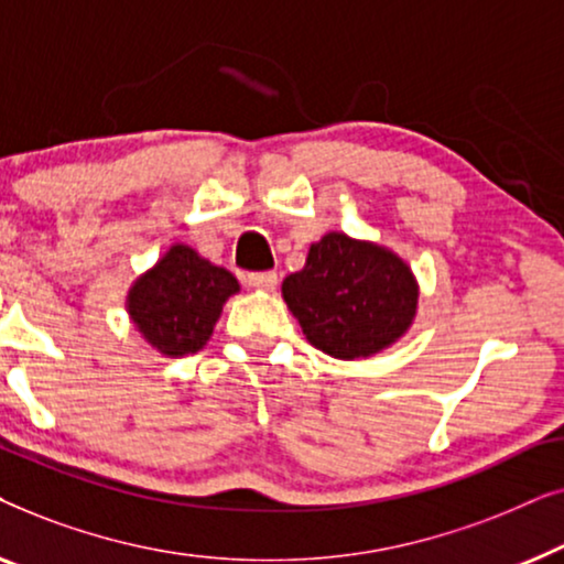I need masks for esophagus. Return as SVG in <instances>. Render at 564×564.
Here are the masks:
<instances>
[{"mask_svg":"<svg viewBox=\"0 0 564 564\" xmlns=\"http://www.w3.org/2000/svg\"><path fill=\"white\" fill-rule=\"evenodd\" d=\"M246 282H249V288L257 292H274L276 274L274 272H253L246 276Z\"/></svg>","mask_w":564,"mask_h":564,"instance_id":"obj_1","label":"esophagus"}]
</instances>
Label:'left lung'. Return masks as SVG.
<instances>
[{
    "label": "left lung",
    "mask_w": 564,
    "mask_h": 564,
    "mask_svg": "<svg viewBox=\"0 0 564 564\" xmlns=\"http://www.w3.org/2000/svg\"><path fill=\"white\" fill-rule=\"evenodd\" d=\"M282 297L315 349L367 359L413 326L419 282L395 251L330 230L311 243L305 267L284 276Z\"/></svg>",
    "instance_id": "left-lung-1"
}]
</instances>
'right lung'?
Returning a JSON list of instances; mask_svg holds the SVG:
<instances>
[{"mask_svg": "<svg viewBox=\"0 0 564 564\" xmlns=\"http://www.w3.org/2000/svg\"><path fill=\"white\" fill-rule=\"evenodd\" d=\"M241 284L187 243L169 251L128 290V315L143 341L164 357L197 354L210 341L215 323Z\"/></svg>", "mask_w": 564, "mask_h": 564, "instance_id": "add662e5", "label": "right lung"}]
</instances>
